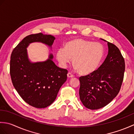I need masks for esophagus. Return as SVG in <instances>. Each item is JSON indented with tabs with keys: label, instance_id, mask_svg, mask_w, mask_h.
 <instances>
[{
	"label": "esophagus",
	"instance_id": "1",
	"mask_svg": "<svg viewBox=\"0 0 134 134\" xmlns=\"http://www.w3.org/2000/svg\"><path fill=\"white\" fill-rule=\"evenodd\" d=\"M67 77L69 78H73V77H74V75H72V74H71L70 72H69V73L67 74Z\"/></svg>",
	"mask_w": 134,
	"mask_h": 134
}]
</instances>
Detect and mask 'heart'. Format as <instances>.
<instances>
[{"mask_svg": "<svg viewBox=\"0 0 134 134\" xmlns=\"http://www.w3.org/2000/svg\"><path fill=\"white\" fill-rule=\"evenodd\" d=\"M104 55V49L101 44L76 38L66 42L64 49H59L56 57L63 67H66L72 59V63L79 74L87 75L97 70Z\"/></svg>", "mask_w": 134, "mask_h": 134, "instance_id": "b5f03b06", "label": "heart"}]
</instances>
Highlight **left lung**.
Wrapping results in <instances>:
<instances>
[{
    "label": "left lung",
    "mask_w": 134,
    "mask_h": 134,
    "mask_svg": "<svg viewBox=\"0 0 134 134\" xmlns=\"http://www.w3.org/2000/svg\"><path fill=\"white\" fill-rule=\"evenodd\" d=\"M108 54L101 66L91 74L79 78L80 99L85 107L92 110L110 103L118 94L123 81V57L115 45L108 42Z\"/></svg>",
    "instance_id": "8db88e82"
}]
</instances>
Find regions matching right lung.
Wrapping results in <instances>:
<instances>
[{
  "instance_id": "right-lung-1",
  "label": "right lung",
  "mask_w": 134,
  "mask_h": 134,
  "mask_svg": "<svg viewBox=\"0 0 134 134\" xmlns=\"http://www.w3.org/2000/svg\"><path fill=\"white\" fill-rule=\"evenodd\" d=\"M55 37L41 33L26 36L13 49L10 73L14 87L29 105L44 108L52 104L60 88L67 80L68 71L58 67L50 54L46 61L32 63L26 48L30 43L41 42L51 47Z\"/></svg>"
}]
</instances>
